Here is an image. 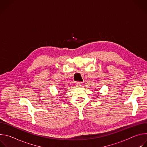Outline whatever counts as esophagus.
I'll return each mask as SVG.
<instances>
[{
  "label": "esophagus",
  "mask_w": 147,
  "mask_h": 147,
  "mask_svg": "<svg viewBox=\"0 0 147 147\" xmlns=\"http://www.w3.org/2000/svg\"><path fill=\"white\" fill-rule=\"evenodd\" d=\"M81 82H80V81H78L76 82V86L77 87H81Z\"/></svg>",
  "instance_id": "1"
}]
</instances>
